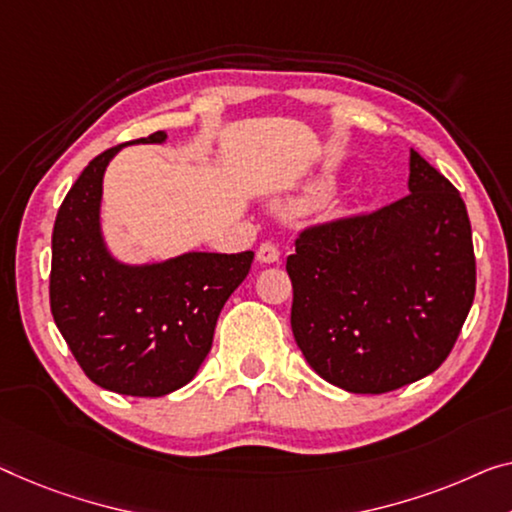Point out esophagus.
I'll return each mask as SVG.
<instances>
[{
  "label": "esophagus",
  "mask_w": 512,
  "mask_h": 512,
  "mask_svg": "<svg viewBox=\"0 0 512 512\" xmlns=\"http://www.w3.org/2000/svg\"><path fill=\"white\" fill-rule=\"evenodd\" d=\"M257 259H259V262H262V264H276L278 259H280V250H278L276 243L264 241L262 246L257 248Z\"/></svg>",
  "instance_id": "34e87169"
}]
</instances>
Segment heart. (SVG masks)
I'll list each match as a JSON object with an SVG mask.
<instances>
[{
    "label": "heart",
    "mask_w": 512,
    "mask_h": 512,
    "mask_svg": "<svg viewBox=\"0 0 512 512\" xmlns=\"http://www.w3.org/2000/svg\"><path fill=\"white\" fill-rule=\"evenodd\" d=\"M326 193V186L324 183H319V186H312L308 190V200H317V197H322Z\"/></svg>",
    "instance_id": "heart-1"
}]
</instances>
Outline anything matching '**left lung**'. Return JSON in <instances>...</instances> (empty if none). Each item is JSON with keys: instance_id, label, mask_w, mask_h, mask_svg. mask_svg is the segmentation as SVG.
<instances>
[{"instance_id": "1", "label": "left lung", "mask_w": 512, "mask_h": 512, "mask_svg": "<svg viewBox=\"0 0 512 512\" xmlns=\"http://www.w3.org/2000/svg\"><path fill=\"white\" fill-rule=\"evenodd\" d=\"M407 186V197L375 213L301 232L287 257L296 345L349 393H388L437 370L474 303L460 193L414 149Z\"/></svg>"}]
</instances>
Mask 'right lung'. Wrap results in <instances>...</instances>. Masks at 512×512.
I'll list each match as a JSON object with an SVG mask.
<instances>
[{
	"mask_svg": "<svg viewBox=\"0 0 512 512\" xmlns=\"http://www.w3.org/2000/svg\"><path fill=\"white\" fill-rule=\"evenodd\" d=\"M158 131L128 144H163ZM126 144L96 156L61 202L52 230L50 308L85 375L108 391L160 398L207 358L225 301L246 280L253 250L183 253L126 264L101 227L103 177Z\"/></svg>",
	"mask_w": 512,
	"mask_h": 512,
	"instance_id": "add662e5",
	"label": "right lung"
}]
</instances>
